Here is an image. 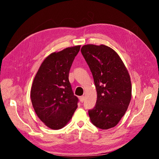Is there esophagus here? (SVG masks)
Wrapping results in <instances>:
<instances>
[{
    "mask_svg": "<svg viewBox=\"0 0 159 159\" xmlns=\"http://www.w3.org/2000/svg\"><path fill=\"white\" fill-rule=\"evenodd\" d=\"M80 102L81 103H83L84 102V96H81V97H80Z\"/></svg>",
    "mask_w": 159,
    "mask_h": 159,
    "instance_id": "1",
    "label": "esophagus"
}]
</instances>
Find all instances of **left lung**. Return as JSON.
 <instances>
[{
    "label": "left lung",
    "mask_w": 159,
    "mask_h": 159,
    "mask_svg": "<svg viewBox=\"0 0 159 159\" xmlns=\"http://www.w3.org/2000/svg\"><path fill=\"white\" fill-rule=\"evenodd\" d=\"M81 54L93 75L97 102L88 113L91 123L102 129L116 126L131 99L130 75L117 53L105 45L87 44Z\"/></svg>",
    "instance_id": "8db88e82"
}]
</instances>
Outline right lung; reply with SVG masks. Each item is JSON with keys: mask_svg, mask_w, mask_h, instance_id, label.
Returning <instances> with one entry per match:
<instances>
[{"mask_svg": "<svg viewBox=\"0 0 159 159\" xmlns=\"http://www.w3.org/2000/svg\"><path fill=\"white\" fill-rule=\"evenodd\" d=\"M81 46L50 54L34 79L30 97L37 116L47 127L60 129L70 121L78 107L69 81V72Z\"/></svg>", "mask_w": 159, "mask_h": 159, "instance_id": "add662e5", "label": "right lung"}]
</instances>
